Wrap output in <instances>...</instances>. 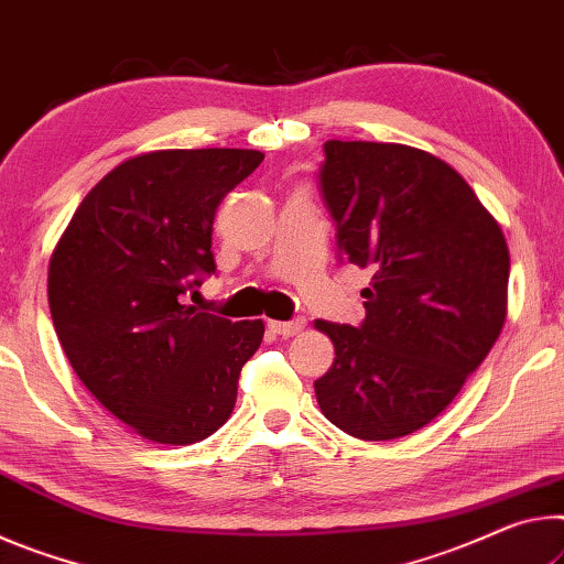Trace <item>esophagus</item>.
<instances>
[{
  "mask_svg": "<svg viewBox=\"0 0 564 564\" xmlns=\"http://www.w3.org/2000/svg\"><path fill=\"white\" fill-rule=\"evenodd\" d=\"M270 327L274 335H280V337H294V335H300V332L304 329V319L302 317H297V319H290V322H276V319H272Z\"/></svg>",
  "mask_w": 564,
  "mask_h": 564,
  "instance_id": "1",
  "label": "esophagus"
}]
</instances>
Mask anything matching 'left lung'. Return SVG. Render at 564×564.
I'll list each match as a JSON object with an SVG mask.
<instances>
[{
    "instance_id": "left-lung-1",
    "label": "left lung",
    "mask_w": 564,
    "mask_h": 564,
    "mask_svg": "<svg viewBox=\"0 0 564 564\" xmlns=\"http://www.w3.org/2000/svg\"><path fill=\"white\" fill-rule=\"evenodd\" d=\"M319 192L339 262L372 272L357 327L315 322L335 345L315 382L319 410L357 440L412 435L455 400L500 337L505 235L449 164L414 147L329 140Z\"/></svg>"
}]
</instances>
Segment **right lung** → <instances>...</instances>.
Wrapping results in <instances>:
<instances>
[{
    "label": "right lung",
    "instance_id": "obj_1",
    "mask_svg": "<svg viewBox=\"0 0 564 564\" xmlns=\"http://www.w3.org/2000/svg\"><path fill=\"white\" fill-rule=\"evenodd\" d=\"M257 150H164L115 167L74 212L50 260V310L87 390L160 445H192L229 420L262 319L182 304L217 272L212 225Z\"/></svg>",
    "mask_w": 564,
    "mask_h": 564
}]
</instances>
